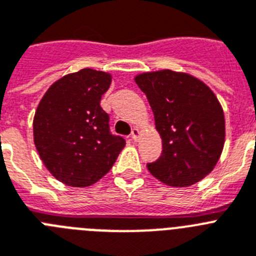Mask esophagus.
Segmentation results:
<instances>
[{"label":"esophagus","mask_w":256,"mask_h":256,"mask_svg":"<svg viewBox=\"0 0 256 256\" xmlns=\"http://www.w3.org/2000/svg\"><path fill=\"white\" fill-rule=\"evenodd\" d=\"M139 135H140V131H139V128H132V131H131V138H132V140L136 142L138 139H139Z\"/></svg>","instance_id":"34e87169"}]
</instances>
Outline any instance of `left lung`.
Returning a JSON list of instances; mask_svg holds the SVG:
<instances>
[{
    "label": "left lung",
    "instance_id": "left-lung-1",
    "mask_svg": "<svg viewBox=\"0 0 256 256\" xmlns=\"http://www.w3.org/2000/svg\"><path fill=\"white\" fill-rule=\"evenodd\" d=\"M154 114L162 139L150 174L170 186H190L208 175L226 139L224 112L211 88L193 76L170 70L135 77Z\"/></svg>",
    "mask_w": 256,
    "mask_h": 256
}]
</instances>
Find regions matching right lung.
<instances>
[{"instance_id": "add662e5", "label": "right lung", "mask_w": 256, "mask_h": 256, "mask_svg": "<svg viewBox=\"0 0 256 256\" xmlns=\"http://www.w3.org/2000/svg\"><path fill=\"white\" fill-rule=\"evenodd\" d=\"M112 76L85 68L48 88L33 118V140L44 165L66 186H88L112 168L126 142L110 131L100 106Z\"/></svg>"}]
</instances>
